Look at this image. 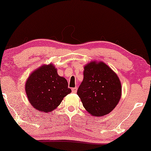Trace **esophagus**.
Wrapping results in <instances>:
<instances>
[{
	"label": "esophagus",
	"instance_id": "obj_1",
	"mask_svg": "<svg viewBox=\"0 0 151 151\" xmlns=\"http://www.w3.org/2000/svg\"><path fill=\"white\" fill-rule=\"evenodd\" d=\"M71 91H72V93H76L77 92V87L72 88H71Z\"/></svg>",
	"mask_w": 151,
	"mask_h": 151
}]
</instances>
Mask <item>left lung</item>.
<instances>
[{"label":"left lung","mask_w":151,"mask_h":151,"mask_svg":"<svg viewBox=\"0 0 151 151\" xmlns=\"http://www.w3.org/2000/svg\"><path fill=\"white\" fill-rule=\"evenodd\" d=\"M121 93L119 78L106 64L93 61L84 67V79L77 94L91 115L100 117L108 114L118 104Z\"/></svg>","instance_id":"obj_1"}]
</instances>
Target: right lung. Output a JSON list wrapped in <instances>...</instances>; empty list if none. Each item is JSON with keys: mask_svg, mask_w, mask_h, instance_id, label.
Masks as SVG:
<instances>
[{"mask_svg": "<svg viewBox=\"0 0 151 151\" xmlns=\"http://www.w3.org/2000/svg\"><path fill=\"white\" fill-rule=\"evenodd\" d=\"M28 100L40 112H51L71 92L65 78L52 65H43L29 76L25 84Z\"/></svg>", "mask_w": 151, "mask_h": 151, "instance_id": "add662e5", "label": "right lung"}]
</instances>
